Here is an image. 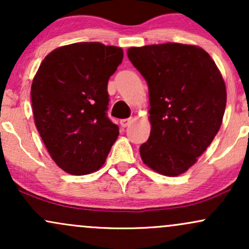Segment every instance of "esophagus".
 Wrapping results in <instances>:
<instances>
[{
    "instance_id": "34e87169",
    "label": "esophagus",
    "mask_w": 249,
    "mask_h": 249,
    "mask_svg": "<svg viewBox=\"0 0 249 249\" xmlns=\"http://www.w3.org/2000/svg\"><path fill=\"white\" fill-rule=\"evenodd\" d=\"M121 125H122V127H126V126H128V125L131 124V123H132V118H126V119H122L121 122Z\"/></svg>"
}]
</instances>
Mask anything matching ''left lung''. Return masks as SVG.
Masks as SVG:
<instances>
[{
  "label": "left lung",
  "instance_id": "obj_1",
  "mask_svg": "<svg viewBox=\"0 0 249 249\" xmlns=\"http://www.w3.org/2000/svg\"><path fill=\"white\" fill-rule=\"evenodd\" d=\"M127 56L148 85L142 161L162 176L186 172L221 126L227 93L218 67L204 49L180 43L133 47Z\"/></svg>",
  "mask_w": 249,
  "mask_h": 249
}]
</instances>
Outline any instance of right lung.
Listing matches in <instances>:
<instances>
[{"instance_id": "right-lung-1", "label": "right lung", "mask_w": 249, "mask_h": 249, "mask_svg": "<svg viewBox=\"0 0 249 249\" xmlns=\"http://www.w3.org/2000/svg\"><path fill=\"white\" fill-rule=\"evenodd\" d=\"M123 49L98 42L57 48L43 59L31 84L35 124L62 170L84 176L99 170L119 127L108 119L107 82Z\"/></svg>"}]
</instances>
